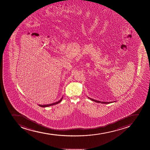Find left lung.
<instances>
[{
    "label": "left lung",
    "instance_id": "1",
    "mask_svg": "<svg viewBox=\"0 0 150 150\" xmlns=\"http://www.w3.org/2000/svg\"><path fill=\"white\" fill-rule=\"evenodd\" d=\"M90 98V100H93V101H95V102H96V103H105V104H107V103H113V101H111V102H101V101H98V100H95L94 99H92V98Z\"/></svg>",
    "mask_w": 150,
    "mask_h": 150
}]
</instances>
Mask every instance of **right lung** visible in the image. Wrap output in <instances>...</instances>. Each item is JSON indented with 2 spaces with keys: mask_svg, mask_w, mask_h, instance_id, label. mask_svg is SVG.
Returning a JSON list of instances; mask_svg holds the SVG:
<instances>
[{
  "mask_svg": "<svg viewBox=\"0 0 150 150\" xmlns=\"http://www.w3.org/2000/svg\"><path fill=\"white\" fill-rule=\"evenodd\" d=\"M62 99H63V97H62V98L60 100H59L58 101H57V102H56V103H52V104H47V105H39V106H41V107H48V106H52L53 105H55V104H58V103H60V102L62 101Z\"/></svg>",
  "mask_w": 150,
  "mask_h": 150,
  "instance_id": "obj_1",
  "label": "right lung"
}]
</instances>
